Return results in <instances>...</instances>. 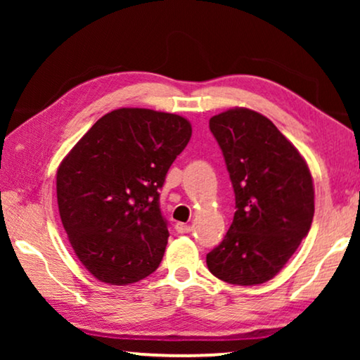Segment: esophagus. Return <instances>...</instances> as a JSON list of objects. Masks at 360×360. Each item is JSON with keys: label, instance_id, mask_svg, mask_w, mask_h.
<instances>
[{"label": "esophagus", "instance_id": "esophagus-1", "mask_svg": "<svg viewBox=\"0 0 360 360\" xmlns=\"http://www.w3.org/2000/svg\"><path fill=\"white\" fill-rule=\"evenodd\" d=\"M175 228H176V231H179L180 234H186V233H190L191 229H193L190 224H184V223H176Z\"/></svg>", "mask_w": 360, "mask_h": 360}]
</instances>
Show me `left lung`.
<instances>
[{
    "label": "left lung",
    "instance_id": "1",
    "mask_svg": "<svg viewBox=\"0 0 360 360\" xmlns=\"http://www.w3.org/2000/svg\"><path fill=\"white\" fill-rule=\"evenodd\" d=\"M210 131L224 155L236 213L206 264L228 283H265L283 269L311 228V174L292 142L260 112L228 110L211 117Z\"/></svg>",
    "mask_w": 360,
    "mask_h": 360
}]
</instances>
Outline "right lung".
Listing matches in <instances>:
<instances>
[{
    "label": "right lung",
    "instance_id": "add662e5",
    "mask_svg": "<svg viewBox=\"0 0 360 360\" xmlns=\"http://www.w3.org/2000/svg\"><path fill=\"white\" fill-rule=\"evenodd\" d=\"M191 137L185 117L121 108L100 117L57 170V203L77 257L100 282L127 285L155 272L169 229L165 175Z\"/></svg>",
    "mask_w": 360,
    "mask_h": 360
}]
</instances>
